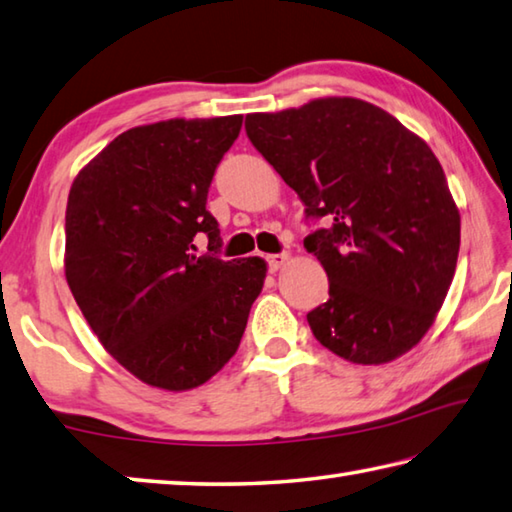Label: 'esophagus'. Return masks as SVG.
<instances>
[{
	"mask_svg": "<svg viewBox=\"0 0 512 512\" xmlns=\"http://www.w3.org/2000/svg\"><path fill=\"white\" fill-rule=\"evenodd\" d=\"M290 261V254L288 251H283V254H272L267 256V265H270V272H279L281 267Z\"/></svg>",
	"mask_w": 512,
	"mask_h": 512,
	"instance_id": "esophagus-1",
	"label": "esophagus"
}]
</instances>
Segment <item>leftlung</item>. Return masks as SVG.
I'll return each instance as SVG.
<instances>
[{
  "label": "left lung",
  "instance_id": "left-lung-1",
  "mask_svg": "<svg viewBox=\"0 0 512 512\" xmlns=\"http://www.w3.org/2000/svg\"><path fill=\"white\" fill-rule=\"evenodd\" d=\"M254 148L326 224L303 240L328 274L312 335L353 364L411 351L454 279L461 215L427 143L360 98L247 114Z\"/></svg>",
  "mask_w": 512,
  "mask_h": 512
}]
</instances>
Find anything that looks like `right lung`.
<instances>
[{
    "label": "right lung",
    "instance_id": "add662e5",
    "mask_svg": "<svg viewBox=\"0 0 512 512\" xmlns=\"http://www.w3.org/2000/svg\"><path fill=\"white\" fill-rule=\"evenodd\" d=\"M242 116L170 119L125 130L71 184L65 276L116 362L166 391L211 380L245 333L263 258L222 261L211 179ZM210 251L195 257L199 233Z\"/></svg>",
    "mask_w": 512,
    "mask_h": 512
}]
</instances>
